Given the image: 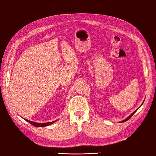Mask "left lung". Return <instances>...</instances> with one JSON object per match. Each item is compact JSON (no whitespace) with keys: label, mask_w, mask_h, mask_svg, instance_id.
<instances>
[{"label":"left lung","mask_w":156,"mask_h":156,"mask_svg":"<svg viewBox=\"0 0 156 156\" xmlns=\"http://www.w3.org/2000/svg\"><path fill=\"white\" fill-rule=\"evenodd\" d=\"M136 110H135L134 112H133V113L132 114H131V115H130V116H129L128 117V118H126V119L125 120H123V121H122V122H126V120H128L129 119H131V116H132L133 115V114H135V113L136 112Z\"/></svg>","instance_id":"left-lung-1"}]
</instances>
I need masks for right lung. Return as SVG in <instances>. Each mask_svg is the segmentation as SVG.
Here are the masks:
<instances>
[{"instance_id":"add662e5","label":"right lung","mask_w":156,"mask_h":156,"mask_svg":"<svg viewBox=\"0 0 156 156\" xmlns=\"http://www.w3.org/2000/svg\"><path fill=\"white\" fill-rule=\"evenodd\" d=\"M26 121H27L28 122H30L31 125H34V126H36V127H40V126H48L50 125H52V123H54L56 121H53L52 122H46V123H37V122H34L32 121H30V120H25Z\"/></svg>"}]
</instances>
